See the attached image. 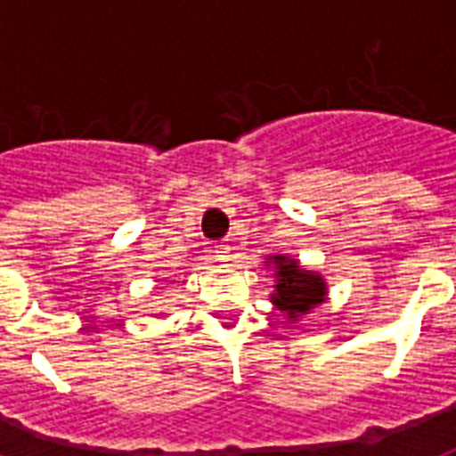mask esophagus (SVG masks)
Returning <instances> with one entry per match:
<instances>
[{
	"label": "esophagus",
	"mask_w": 456,
	"mask_h": 456,
	"mask_svg": "<svg viewBox=\"0 0 456 456\" xmlns=\"http://www.w3.org/2000/svg\"><path fill=\"white\" fill-rule=\"evenodd\" d=\"M229 246H213V256L215 260H229Z\"/></svg>",
	"instance_id": "34e87169"
}]
</instances>
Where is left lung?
I'll use <instances>...</instances> for the list:
<instances>
[{"instance_id": "obj_1", "label": "left lung", "mask_w": 456, "mask_h": 456, "mask_svg": "<svg viewBox=\"0 0 456 456\" xmlns=\"http://www.w3.org/2000/svg\"><path fill=\"white\" fill-rule=\"evenodd\" d=\"M277 265V291L272 293L274 305L291 319L305 314L314 305L324 300V281L314 272L300 270L296 260L274 257Z\"/></svg>"}]
</instances>
